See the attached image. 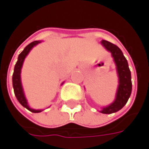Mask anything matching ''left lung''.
I'll list each match as a JSON object with an SVG mask.
<instances>
[{
  "instance_id": "8db88e82",
  "label": "left lung",
  "mask_w": 149,
  "mask_h": 149,
  "mask_svg": "<svg viewBox=\"0 0 149 149\" xmlns=\"http://www.w3.org/2000/svg\"><path fill=\"white\" fill-rule=\"evenodd\" d=\"M102 45L109 52L111 53L114 64L116 65L118 85L115 95V100L109 105L103 107L100 110L102 113H113L120 110L128 102L131 92H132V81H131V72L129 68V64L124 57L122 50L117 45L103 40L101 41Z\"/></svg>"
}]
</instances>
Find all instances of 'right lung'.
<instances>
[{"mask_svg": "<svg viewBox=\"0 0 149 149\" xmlns=\"http://www.w3.org/2000/svg\"><path fill=\"white\" fill-rule=\"evenodd\" d=\"M40 43H41V40L33 41L31 44H29L26 48L23 49V51L18 56V60H17V62L15 65L14 73L12 75V84H13V89H14L15 95L16 99L21 105L25 107L29 111L32 112V113H40V112L43 111L44 109H31L30 106L28 105V102L26 100V95L24 93V89H23V86L21 84L20 73H21V69H22L23 63H24V60L26 59V57L30 53V51L31 50L32 48ZM63 84H64V82L61 84V85Z\"/></svg>", "mask_w": 149, "mask_h": 149, "instance_id": "add662e5", "label": "right lung"}]
</instances>
